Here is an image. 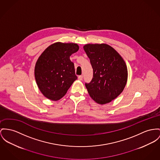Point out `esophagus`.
Instances as JSON below:
<instances>
[{
	"label": "esophagus",
	"mask_w": 160,
	"mask_h": 160,
	"mask_svg": "<svg viewBox=\"0 0 160 160\" xmlns=\"http://www.w3.org/2000/svg\"><path fill=\"white\" fill-rule=\"evenodd\" d=\"M83 79V76L82 75H80L78 76V79L80 80V81H82Z\"/></svg>",
	"instance_id": "34e87169"
}]
</instances>
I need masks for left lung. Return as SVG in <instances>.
Instances as JSON below:
<instances>
[{"instance_id":"1","label":"left lung","mask_w":160,"mask_h":160,"mask_svg":"<svg viewBox=\"0 0 160 160\" xmlns=\"http://www.w3.org/2000/svg\"><path fill=\"white\" fill-rule=\"evenodd\" d=\"M84 50L90 59L93 76L85 87L97 103L111 102L123 91L128 81V68L122 58L111 46L86 44Z\"/></svg>"}]
</instances>
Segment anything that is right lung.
<instances>
[{
	"label": "right lung",
	"mask_w": 160,
	"mask_h": 160,
	"mask_svg": "<svg viewBox=\"0 0 160 160\" xmlns=\"http://www.w3.org/2000/svg\"><path fill=\"white\" fill-rule=\"evenodd\" d=\"M79 48L74 43L56 42L39 56L35 65L34 76L44 96L52 101L60 99L77 79L70 56Z\"/></svg>",
	"instance_id": "right-lung-1"
}]
</instances>
